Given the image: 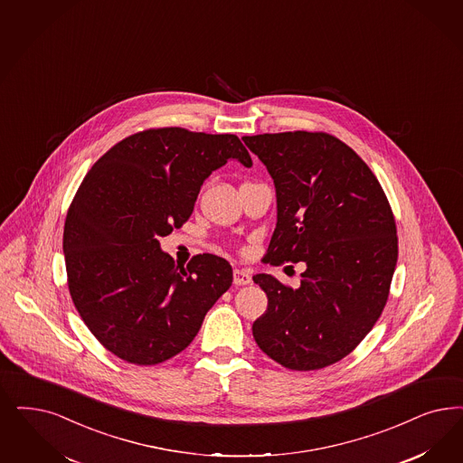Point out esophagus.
<instances>
[{
    "instance_id": "34e87169",
    "label": "esophagus",
    "mask_w": 463,
    "mask_h": 463,
    "mask_svg": "<svg viewBox=\"0 0 463 463\" xmlns=\"http://www.w3.org/2000/svg\"><path fill=\"white\" fill-rule=\"evenodd\" d=\"M234 284L236 286H248V284H251V271L246 270V269L234 270Z\"/></svg>"
}]
</instances>
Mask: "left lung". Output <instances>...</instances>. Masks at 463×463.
Returning a JSON list of instances; mask_svg holds the SVG:
<instances>
[{"label": "left lung", "instance_id": "8db88e82", "mask_svg": "<svg viewBox=\"0 0 463 463\" xmlns=\"http://www.w3.org/2000/svg\"><path fill=\"white\" fill-rule=\"evenodd\" d=\"M269 171L277 225L265 261H303L301 286L256 273L269 307L253 323L261 351L294 371L335 364L371 332L388 299L399 240L366 162L326 133L242 138Z\"/></svg>", "mask_w": 463, "mask_h": 463}]
</instances>
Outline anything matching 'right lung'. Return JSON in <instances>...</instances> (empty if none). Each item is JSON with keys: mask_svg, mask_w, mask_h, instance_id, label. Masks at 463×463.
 Here are the masks:
<instances>
[{"mask_svg": "<svg viewBox=\"0 0 463 463\" xmlns=\"http://www.w3.org/2000/svg\"><path fill=\"white\" fill-rule=\"evenodd\" d=\"M229 160L253 165L236 135L159 128L114 145L83 177L64 222L68 288L87 328L123 361L152 366L184 351L231 288L221 256L184 269L159 242Z\"/></svg>", "mask_w": 463, "mask_h": 463, "instance_id": "obj_1", "label": "right lung"}]
</instances>
